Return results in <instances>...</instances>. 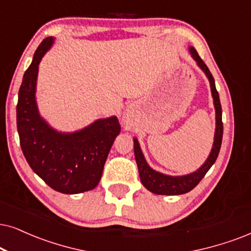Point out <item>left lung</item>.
<instances>
[{
    "label": "left lung",
    "mask_w": 251,
    "mask_h": 251,
    "mask_svg": "<svg viewBox=\"0 0 251 251\" xmlns=\"http://www.w3.org/2000/svg\"><path fill=\"white\" fill-rule=\"evenodd\" d=\"M190 53H191L192 58L195 59L197 65L199 68L205 73L207 76L208 81H210L212 97H213V103L215 107V133H214V142L213 147L210 155H208L207 160L205 163L199 168L198 170L193 171L191 174L184 176H169L166 174H161L158 171L151 169L146 162V158L142 154V151L139 145L138 139L134 138V155L135 161L138 164L139 175H140V180L144 184V186L151 192L155 193V195H167V196H176V195H183L191 191L193 188L198 185V183L202 179V177L206 175L210 168L213 166L215 160H217L219 151H220L221 141H223V133H224V125H223V110H221L220 98H219V94L215 88L214 78L212 76L210 69L205 65V62L201 59L198 55L197 50L191 46L189 49Z\"/></svg>",
    "instance_id": "1"
}]
</instances>
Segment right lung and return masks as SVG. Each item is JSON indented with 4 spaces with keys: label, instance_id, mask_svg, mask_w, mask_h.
<instances>
[{
    "label": "right lung",
    "instance_id": "obj_1",
    "mask_svg": "<svg viewBox=\"0 0 251 251\" xmlns=\"http://www.w3.org/2000/svg\"><path fill=\"white\" fill-rule=\"evenodd\" d=\"M54 43L41 41L23 76L18 93L17 131L28 166L55 191L75 195L100 183L106 157L120 132L115 116L98 119L74 133L55 131L41 118L36 102L38 66Z\"/></svg>",
    "mask_w": 251,
    "mask_h": 251
}]
</instances>
